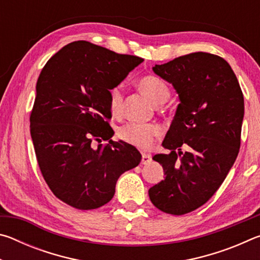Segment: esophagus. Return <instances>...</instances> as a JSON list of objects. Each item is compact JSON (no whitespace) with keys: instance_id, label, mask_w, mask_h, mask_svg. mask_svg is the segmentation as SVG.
Listing matches in <instances>:
<instances>
[{"instance_id":"1","label":"esophagus","mask_w":260,"mask_h":260,"mask_svg":"<svg viewBox=\"0 0 260 260\" xmlns=\"http://www.w3.org/2000/svg\"><path fill=\"white\" fill-rule=\"evenodd\" d=\"M150 161H151V157L147 155V153H142V159H141V162H142L143 165H147Z\"/></svg>"}]
</instances>
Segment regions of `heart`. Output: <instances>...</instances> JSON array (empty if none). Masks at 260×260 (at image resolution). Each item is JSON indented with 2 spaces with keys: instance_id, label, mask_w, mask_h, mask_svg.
I'll use <instances>...</instances> for the list:
<instances>
[{
  "instance_id": "1",
  "label": "heart",
  "mask_w": 260,
  "mask_h": 260,
  "mask_svg": "<svg viewBox=\"0 0 260 260\" xmlns=\"http://www.w3.org/2000/svg\"><path fill=\"white\" fill-rule=\"evenodd\" d=\"M138 86L140 90L147 96L155 105L165 103L170 98V88L161 79L147 76L141 78ZM110 109L114 116H119L124 108V94L119 86L113 87L109 94ZM161 131L159 127L153 124H139V122H129L122 126L118 132L119 138L125 142L133 144V146L148 149L152 146L153 139L159 136Z\"/></svg>"
}]
</instances>
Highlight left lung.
Wrapping results in <instances>:
<instances>
[{
  "label": "left lung",
  "mask_w": 260,
  "mask_h": 260,
  "mask_svg": "<svg viewBox=\"0 0 260 260\" xmlns=\"http://www.w3.org/2000/svg\"><path fill=\"white\" fill-rule=\"evenodd\" d=\"M152 71L172 83L180 104L162 141L171 152L152 158L162 166L165 179L149 189V197L162 212L181 215L205 204L234 165L243 94L231 65L209 52L180 56Z\"/></svg>",
  "instance_id": "obj_1"
}]
</instances>
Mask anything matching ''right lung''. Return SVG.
I'll return each instance as SVG.
<instances>
[{"mask_svg":"<svg viewBox=\"0 0 260 260\" xmlns=\"http://www.w3.org/2000/svg\"><path fill=\"white\" fill-rule=\"evenodd\" d=\"M143 61L87 41L69 43L47 61L37 82L30 136L43 179L54 195L79 210L107 204L120 175L141 153L116 142L109 94ZM109 140L94 148L92 142Z\"/></svg>","mask_w":260,"mask_h":260,"instance_id":"1","label":"right lung"}]
</instances>
